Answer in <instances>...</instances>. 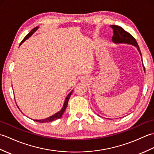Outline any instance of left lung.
I'll return each mask as SVG.
<instances>
[{
  "label": "left lung",
  "mask_w": 154,
  "mask_h": 154,
  "mask_svg": "<svg viewBox=\"0 0 154 154\" xmlns=\"http://www.w3.org/2000/svg\"><path fill=\"white\" fill-rule=\"evenodd\" d=\"M111 27L112 28L114 32L112 41L114 43H126L135 45L136 47L138 48L140 54L142 55L138 43H137L136 39L131 34L119 26L112 25Z\"/></svg>",
  "instance_id": "obj_1"
}]
</instances>
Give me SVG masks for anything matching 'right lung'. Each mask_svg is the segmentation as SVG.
I'll return each instance as SVG.
<instances>
[{"instance_id": "obj_1", "label": "right lung", "mask_w": 154, "mask_h": 154, "mask_svg": "<svg viewBox=\"0 0 154 154\" xmlns=\"http://www.w3.org/2000/svg\"><path fill=\"white\" fill-rule=\"evenodd\" d=\"M38 28V27H35L34 28L32 29V30L30 32H29V33H28L26 35V37H25L24 39H23V40L21 42V43H20V45L23 43V42H24L26 40V39H28L29 37H30L31 35H32V34H33V33H34V32H35V31L37 30ZM73 93V91H71V92L69 93V94L67 96L66 99H65V100L63 106V108H62V109H61L60 111H59L58 112H57L56 114H55L54 115L51 116L49 117V118H47V119H42V120H34V121H36V122H38L44 123V122H52V121L55 120H57V119H60V118L62 116V114H63V112H65V109H66V107H67V104H68L69 99V98H70V97H71V93Z\"/></svg>"}]
</instances>
